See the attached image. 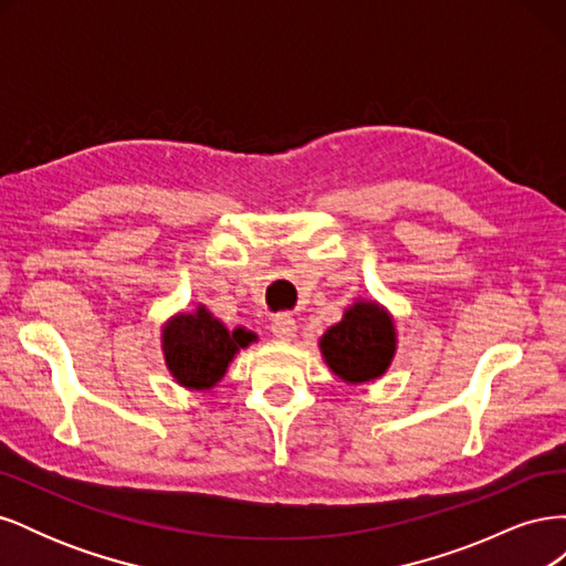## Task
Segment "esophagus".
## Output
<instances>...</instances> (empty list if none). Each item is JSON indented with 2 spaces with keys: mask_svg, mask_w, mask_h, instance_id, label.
Listing matches in <instances>:
<instances>
[{
  "mask_svg": "<svg viewBox=\"0 0 566 566\" xmlns=\"http://www.w3.org/2000/svg\"><path fill=\"white\" fill-rule=\"evenodd\" d=\"M271 333L279 339H293L297 335V321L290 314H276L271 318Z\"/></svg>",
  "mask_w": 566,
  "mask_h": 566,
  "instance_id": "obj_1",
  "label": "esophagus"
}]
</instances>
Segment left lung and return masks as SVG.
I'll list each match as a JSON object with an SVG mask.
<instances>
[{"mask_svg": "<svg viewBox=\"0 0 566 566\" xmlns=\"http://www.w3.org/2000/svg\"><path fill=\"white\" fill-rule=\"evenodd\" d=\"M323 361L347 385L382 378L397 354V325L375 300H356L318 339Z\"/></svg>", "mask_w": 566, "mask_h": 566, "instance_id": "1", "label": "left lung"}]
</instances>
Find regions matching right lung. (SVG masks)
Masks as SVG:
<instances>
[{
    "instance_id": "add662e5",
    "label": "right lung",
    "mask_w": 566,
    "mask_h": 566,
    "mask_svg": "<svg viewBox=\"0 0 566 566\" xmlns=\"http://www.w3.org/2000/svg\"><path fill=\"white\" fill-rule=\"evenodd\" d=\"M256 342L252 331H229L208 306L198 304L191 314H177L163 325L165 366L177 385L208 391L224 378L235 354Z\"/></svg>"
}]
</instances>
